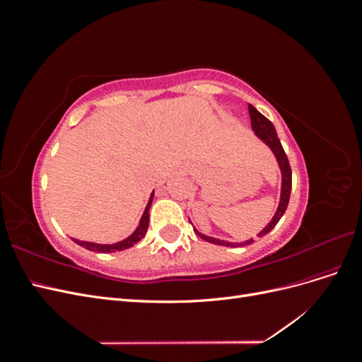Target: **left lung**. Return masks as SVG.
Segmentation results:
<instances>
[{"mask_svg":"<svg viewBox=\"0 0 362 362\" xmlns=\"http://www.w3.org/2000/svg\"><path fill=\"white\" fill-rule=\"evenodd\" d=\"M249 116H250V125L252 129H254L255 136L262 141V144H266L272 152L273 156H275L278 164H279V169H281V175H282V181H281V198H279V205H278V210L275 213V216L272 217V221L266 225V228L262 229L257 234V237H262L269 234L273 228L276 226V223L279 222V218L284 216L287 210V205L290 201V193H291V168H290V163L287 158V154L284 152V148L281 145V141L278 139L276 134V129L273 127V124L270 120L262 116L254 105L249 104ZM194 233L198 234L202 240L208 243H213V245H218V246H229V247H235V246H245V245H250L254 243V238H249L246 242L242 243H231V242H225V240H218L214 237H208L205 234H201L198 229L193 228Z\"/></svg>","mask_w":362,"mask_h":362,"instance_id":"8db88e82","label":"left lung"}]
</instances>
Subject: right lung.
<instances>
[{
	"instance_id": "1",
	"label": "right lung",
	"mask_w": 362,
	"mask_h": 362,
	"mask_svg": "<svg viewBox=\"0 0 362 362\" xmlns=\"http://www.w3.org/2000/svg\"><path fill=\"white\" fill-rule=\"evenodd\" d=\"M152 198H154V192L151 193V198L148 201V205L145 208L144 214H141V218L139 222V226L136 228V231L131 234L129 237H127L125 240H122V242H117V243H113V245H100V243H92V242H81V240H76V238H72V240L76 245H80V246L89 249L92 252H103V254H110V252L125 250L131 246H134L137 242H140V240L146 235L148 225H149V208H151V204H152Z\"/></svg>"
}]
</instances>
